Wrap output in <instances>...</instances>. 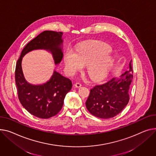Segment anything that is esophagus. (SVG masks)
<instances>
[{
	"instance_id": "1",
	"label": "esophagus",
	"mask_w": 156,
	"mask_h": 156,
	"mask_svg": "<svg viewBox=\"0 0 156 156\" xmlns=\"http://www.w3.org/2000/svg\"><path fill=\"white\" fill-rule=\"evenodd\" d=\"M75 87L76 88H80L81 87V84L80 83H76L75 84Z\"/></svg>"
}]
</instances>
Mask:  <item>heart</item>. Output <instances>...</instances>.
Masks as SVG:
<instances>
[{
	"label": "heart",
	"instance_id": "obj_1",
	"mask_svg": "<svg viewBox=\"0 0 156 156\" xmlns=\"http://www.w3.org/2000/svg\"><path fill=\"white\" fill-rule=\"evenodd\" d=\"M111 51L110 47L103 44L86 46L78 49L76 53L68 51L64 58L68 73L74 75L87 66V73L92 80H104L113 64L112 58L108 56Z\"/></svg>",
	"mask_w": 156,
	"mask_h": 156
}]
</instances>
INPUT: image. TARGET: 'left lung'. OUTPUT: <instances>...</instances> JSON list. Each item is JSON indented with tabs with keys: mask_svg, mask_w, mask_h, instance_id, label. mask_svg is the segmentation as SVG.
<instances>
[{
	"mask_svg": "<svg viewBox=\"0 0 156 156\" xmlns=\"http://www.w3.org/2000/svg\"><path fill=\"white\" fill-rule=\"evenodd\" d=\"M132 60L128 69L119 78H113L104 84L90 90L85 103L89 112L97 117L110 119L116 116L129 101V90L133 76Z\"/></svg>",
	"mask_w": 156,
	"mask_h": 156,
	"instance_id": "left-lung-1",
	"label": "left lung"
}]
</instances>
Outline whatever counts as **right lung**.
Instances as JSON below:
<instances>
[{"label":"right lung","instance_id":"right-lung-1","mask_svg":"<svg viewBox=\"0 0 156 156\" xmlns=\"http://www.w3.org/2000/svg\"><path fill=\"white\" fill-rule=\"evenodd\" d=\"M63 34L52 30L41 33L24 47L17 61L15 79L19 101L27 112L38 118L49 119L56 115L63 107L65 97L72 88V83L55 70L44 83H29L23 74V58L33 50L44 49L53 55L55 64L59 65L63 56Z\"/></svg>","mask_w":156,"mask_h":156}]
</instances>
